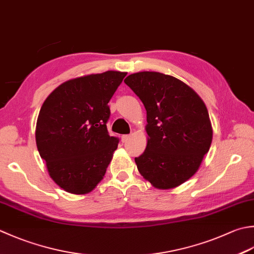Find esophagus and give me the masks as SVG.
<instances>
[{"instance_id":"1","label":"esophagus","mask_w":254,"mask_h":254,"mask_svg":"<svg viewBox=\"0 0 254 254\" xmlns=\"http://www.w3.org/2000/svg\"><path fill=\"white\" fill-rule=\"evenodd\" d=\"M130 137H131L130 134H126V135H122V136H121V140H122V142L124 143V142H127Z\"/></svg>"}]
</instances>
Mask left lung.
Returning a JSON list of instances; mask_svg holds the SVG:
<instances>
[{"instance_id": "1", "label": "left lung", "mask_w": 254, "mask_h": 254, "mask_svg": "<svg viewBox=\"0 0 254 254\" xmlns=\"http://www.w3.org/2000/svg\"><path fill=\"white\" fill-rule=\"evenodd\" d=\"M146 110L147 145L135 157L141 175L157 190H171L198 171L212 141L209 114L201 98L173 76L132 73L124 80Z\"/></svg>"}]
</instances>
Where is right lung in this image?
Segmentation results:
<instances>
[{
    "mask_svg": "<svg viewBox=\"0 0 254 254\" xmlns=\"http://www.w3.org/2000/svg\"><path fill=\"white\" fill-rule=\"evenodd\" d=\"M126 76L109 70L74 78L44 101L35 137L49 176L64 190L84 195L106 174L119 143L107 128L108 103Z\"/></svg>",
    "mask_w": 254,
    "mask_h": 254,
    "instance_id": "obj_1",
    "label": "right lung"
}]
</instances>
